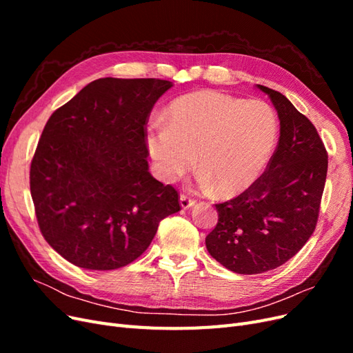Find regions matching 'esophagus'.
<instances>
[{"label":"esophagus","instance_id":"1","mask_svg":"<svg viewBox=\"0 0 353 353\" xmlns=\"http://www.w3.org/2000/svg\"><path fill=\"white\" fill-rule=\"evenodd\" d=\"M179 203H181V208H183V209H188V208L196 205V200L188 197L187 194H181V196H179Z\"/></svg>","mask_w":353,"mask_h":353}]
</instances>
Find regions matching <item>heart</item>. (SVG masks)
<instances>
[{"mask_svg": "<svg viewBox=\"0 0 353 353\" xmlns=\"http://www.w3.org/2000/svg\"><path fill=\"white\" fill-rule=\"evenodd\" d=\"M147 148L163 181H175L194 162L205 188L236 196L258 179L272 154L276 117L262 100L218 91L185 94L169 105L166 125L147 128Z\"/></svg>", "mask_w": 353, "mask_h": 353, "instance_id": "b5f03b06", "label": "heart"}]
</instances>
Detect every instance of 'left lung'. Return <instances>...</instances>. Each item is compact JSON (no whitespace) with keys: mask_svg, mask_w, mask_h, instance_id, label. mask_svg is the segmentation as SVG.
Here are the masks:
<instances>
[{"mask_svg":"<svg viewBox=\"0 0 353 353\" xmlns=\"http://www.w3.org/2000/svg\"><path fill=\"white\" fill-rule=\"evenodd\" d=\"M280 119V138L265 172L236 199L218 203L208 234L213 259L237 274L279 268L315 231L328 156L312 122L279 91L263 85Z\"/></svg>","mask_w":353,"mask_h":353,"instance_id":"left-lung-1","label":"left lung"}]
</instances>
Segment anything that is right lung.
I'll return each instance as SVG.
<instances>
[{"instance_id":"obj_1","label":"right lung","mask_w":353,"mask_h":353,"mask_svg":"<svg viewBox=\"0 0 353 353\" xmlns=\"http://www.w3.org/2000/svg\"><path fill=\"white\" fill-rule=\"evenodd\" d=\"M172 87L101 78L61 105L30 163V194L47 243L79 268L117 270L150 245L181 209L178 191L148 172L147 122Z\"/></svg>"}]
</instances>
